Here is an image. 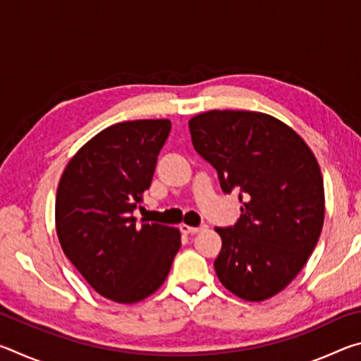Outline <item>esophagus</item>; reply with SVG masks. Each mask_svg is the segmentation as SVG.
<instances>
[{
    "label": "esophagus",
    "instance_id": "34e87169",
    "mask_svg": "<svg viewBox=\"0 0 361 361\" xmlns=\"http://www.w3.org/2000/svg\"><path fill=\"white\" fill-rule=\"evenodd\" d=\"M180 231L183 232V234H197V232L202 231V228H194V226L181 224V226H180Z\"/></svg>",
    "mask_w": 361,
    "mask_h": 361
}]
</instances>
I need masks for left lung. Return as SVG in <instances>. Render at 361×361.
<instances>
[{
    "label": "left lung",
    "instance_id": "1",
    "mask_svg": "<svg viewBox=\"0 0 361 361\" xmlns=\"http://www.w3.org/2000/svg\"><path fill=\"white\" fill-rule=\"evenodd\" d=\"M194 149L216 170L224 194L239 189L242 215L215 228V271L245 301L291 283L312 255L325 218L322 172L298 133L272 116L213 109L189 121Z\"/></svg>",
    "mask_w": 361,
    "mask_h": 361
}]
</instances>
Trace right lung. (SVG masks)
I'll return each mask as SVG.
<instances>
[{
    "label": "right lung",
    "mask_w": 361,
    "mask_h": 361,
    "mask_svg": "<svg viewBox=\"0 0 361 361\" xmlns=\"http://www.w3.org/2000/svg\"><path fill=\"white\" fill-rule=\"evenodd\" d=\"M169 119L127 121L89 140L66 166L56 200L60 245L102 296L132 304L167 279L180 231L157 223L135 224L133 210L149 188Z\"/></svg>",
    "instance_id": "1"
}]
</instances>
